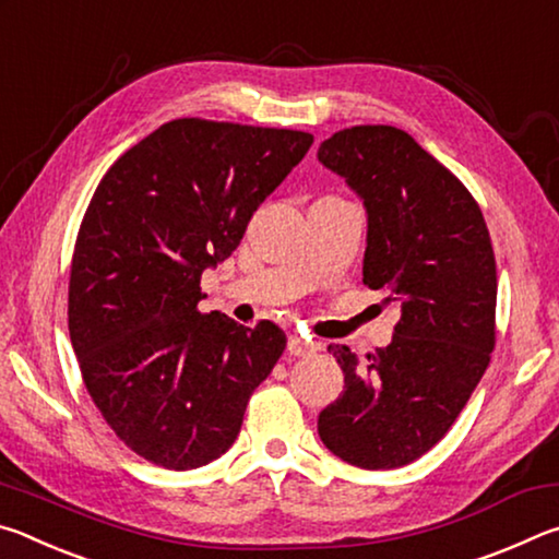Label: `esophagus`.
<instances>
[{"label": "esophagus", "instance_id": "1", "mask_svg": "<svg viewBox=\"0 0 559 559\" xmlns=\"http://www.w3.org/2000/svg\"><path fill=\"white\" fill-rule=\"evenodd\" d=\"M318 349L316 343H310L308 337L302 335H290L288 337V353L296 355V357H306V355H313Z\"/></svg>", "mask_w": 559, "mask_h": 559}]
</instances>
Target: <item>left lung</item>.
<instances>
[{"label": "left lung", "mask_w": 559, "mask_h": 559, "mask_svg": "<svg viewBox=\"0 0 559 559\" xmlns=\"http://www.w3.org/2000/svg\"><path fill=\"white\" fill-rule=\"evenodd\" d=\"M318 163L362 200V283L402 306L367 362L330 345L345 390L318 416L325 447L359 468H400L456 421L496 343V259L476 200L412 135L357 126L318 147Z\"/></svg>", "instance_id": "1"}]
</instances>
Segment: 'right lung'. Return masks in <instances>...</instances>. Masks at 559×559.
I'll list each match as a JSON object with an SVG mask.
<instances>
[{
  "label": "right lung",
  "mask_w": 559,
  "mask_h": 559,
  "mask_svg": "<svg viewBox=\"0 0 559 559\" xmlns=\"http://www.w3.org/2000/svg\"><path fill=\"white\" fill-rule=\"evenodd\" d=\"M313 145L300 130L179 118L116 159L75 239L69 333L91 400L157 466L229 451L286 347L278 325L202 316V273L229 259Z\"/></svg>",
  "instance_id": "obj_1"
}]
</instances>
